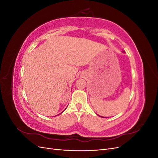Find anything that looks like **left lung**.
I'll return each instance as SVG.
<instances>
[{
  "mask_svg": "<svg viewBox=\"0 0 158 158\" xmlns=\"http://www.w3.org/2000/svg\"><path fill=\"white\" fill-rule=\"evenodd\" d=\"M123 52H125L124 51H123ZM98 116H99V115H98ZM99 117H102V118H104L103 117H102V116H99ZM105 118H107V117H105Z\"/></svg>",
  "mask_w": 158,
  "mask_h": 158,
  "instance_id": "obj_1",
  "label": "left lung"
}]
</instances>
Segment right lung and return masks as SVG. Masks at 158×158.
Here are the masks:
<instances>
[{
  "label": "right lung",
  "mask_w": 158,
  "mask_h": 158,
  "mask_svg": "<svg viewBox=\"0 0 158 158\" xmlns=\"http://www.w3.org/2000/svg\"><path fill=\"white\" fill-rule=\"evenodd\" d=\"M64 110H65V109H64ZM63 112H62V113H63ZM57 115H58V114H57Z\"/></svg>",
  "instance_id": "obj_1"
}]
</instances>
